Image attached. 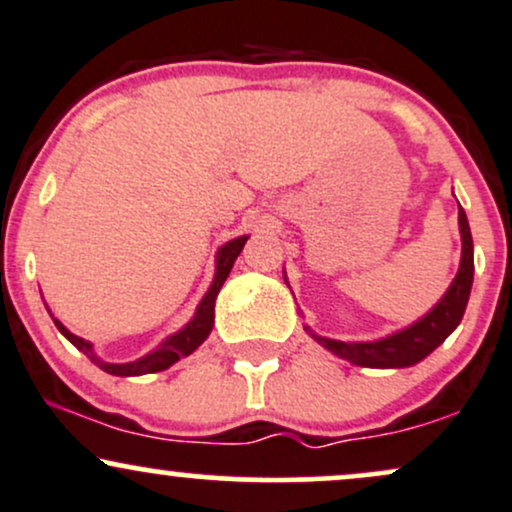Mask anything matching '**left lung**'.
Listing matches in <instances>:
<instances>
[{"mask_svg": "<svg viewBox=\"0 0 512 512\" xmlns=\"http://www.w3.org/2000/svg\"><path fill=\"white\" fill-rule=\"evenodd\" d=\"M460 233H462V262L460 272L455 281L450 284L448 293L440 298L436 308L428 313L424 320L414 322L407 330L390 334V337L380 339V342H337V339H327L315 334L310 327L305 332L315 339L317 344L325 346L327 351L337 354L339 358L356 363V366L366 368H407L414 363L424 361L433 349L448 339L457 325H460L464 308H467L469 291H472L474 281V245L472 231H469V221L464 209L460 207Z\"/></svg>", "mask_w": 512, "mask_h": 512, "instance_id": "obj_1", "label": "left lung"}]
</instances>
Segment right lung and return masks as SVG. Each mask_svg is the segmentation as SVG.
Instances as JSON below:
<instances>
[{
	"instance_id": "obj_1",
	"label": "right lung",
	"mask_w": 512,
	"mask_h": 512,
	"mask_svg": "<svg viewBox=\"0 0 512 512\" xmlns=\"http://www.w3.org/2000/svg\"><path fill=\"white\" fill-rule=\"evenodd\" d=\"M245 240H248V236H240L236 240H231V243L223 245V248L219 250V255H216L214 284H211V289L207 291V296H204L202 303H199L195 317H192V320L187 322V327H182L178 334H173V337L166 339V342L158 346L154 354H149L146 358H142V361H137V363H105V361H101V358L93 356L91 344L84 342V339L76 337V334L69 332L60 320H55L57 330H60L64 337H67L69 342L76 346V349L84 351V354L91 358V361L96 363L98 368L105 370V373H110V375H120V378H127V375H144V373H158V370H166V368L173 366L175 361H180V358L190 356L192 351H195L197 346L209 337L211 327H214V303H216V296H219L223 281H226L228 274H231L233 262H236V257L240 255V250H243Z\"/></svg>"
}]
</instances>
